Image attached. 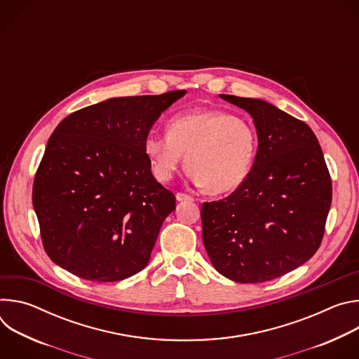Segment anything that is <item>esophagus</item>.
Segmentation results:
<instances>
[{
	"label": "esophagus",
	"mask_w": 359,
	"mask_h": 359,
	"mask_svg": "<svg viewBox=\"0 0 359 359\" xmlns=\"http://www.w3.org/2000/svg\"><path fill=\"white\" fill-rule=\"evenodd\" d=\"M176 198H177V201H190V200H193V197L186 194V193H176Z\"/></svg>",
	"instance_id": "obj_1"
}]
</instances>
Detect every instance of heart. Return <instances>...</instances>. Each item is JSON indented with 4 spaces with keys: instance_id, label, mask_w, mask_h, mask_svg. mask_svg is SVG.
Masks as SVG:
<instances>
[{
    "instance_id": "heart-1",
    "label": "heart",
    "mask_w": 359,
    "mask_h": 359,
    "mask_svg": "<svg viewBox=\"0 0 359 359\" xmlns=\"http://www.w3.org/2000/svg\"><path fill=\"white\" fill-rule=\"evenodd\" d=\"M257 149V130L247 118L200 108L173 116L166 135L150 132L143 142L158 180H170L186 156L190 177L210 194L241 187L252 170Z\"/></svg>"
}]
</instances>
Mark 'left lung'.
Returning <instances> with one entry per match:
<instances>
[{
    "instance_id": "obj_1",
    "label": "left lung",
    "mask_w": 359,
    "mask_h": 359,
    "mask_svg": "<svg viewBox=\"0 0 359 359\" xmlns=\"http://www.w3.org/2000/svg\"><path fill=\"white\" fill-rule=\"evenodd\" d=\"M220 97L251 115L259 149L241 187L203 203V243L222 276L270 281L302 266L321 245L331 176L309 125L262 99Z\"/></svg>"
}]
</instances>
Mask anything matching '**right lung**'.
<instances>
[{"instance_id": "add662e5", "label": "right lung", "mask_w": 359, "mask_h": 359, "mask_svg": "<svg viewBox=\"0 0 359 359\" xmlns=\"http://www.w3.org/2000/svg\"><path fill=\"white\" fill-rule=\"evenodd\" d=\"M184 93L112 97L55 128L32 186L42 244L55 264L99 283L147 266L176 197L153 177L143 142Z\"/></svg>"}]
</instances>
